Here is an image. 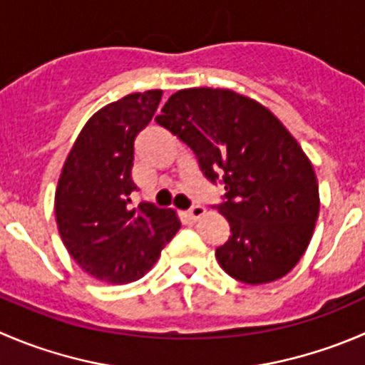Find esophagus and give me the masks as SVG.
Listing matches in <instances>:
<instances>
[{"label": "esophagus", "mask_w": 365, "mask_h": 365, "mask_svg": "<svg viewBox=\"0 0 365 365\" xmlns=\"http://www.w3.org/2000/svg\"><path fill=\"white\" fill-rule=\"evenodd\" d=\"M187 215H189L190 219H200L201 215H205V208L201 207V205H192V207L187 210Z\"/></svg>", "instance_id": "esophagus-1"}]
</instances>
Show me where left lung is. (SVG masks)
I'll use <instances>...</instances> for the list:
<instances>
[{
  "label": "left lung",
  "instance_id": "obj_1",
  "mask_svg": "<svg viewBox=\"0 0 365 365\" xmlns=\"http://www.w3.org/2000/svg\"><path fill=\"white\" fill-rule=\"evenodd\" d=\"M155 121L192 150L230 233L215 250L230 277L260 285L285 277L312 239L319 189L307 155L265 107L226 88H185Z\"/></svg>",
  "mask_w": 365,
  "mask_h": 365
}]
</instances>
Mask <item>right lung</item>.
Listing matches in <instances>:
<instances>
[{
  "label": "right lung",
  "instance_id": "obj_1",
  "mask_svg": "<svg viewBox=\"0 0 365 365\" xmlns=\"http://www.w3.org/2000/svg\"><path fill=\"white\" fill-rule=\"evenodd\" d=\"M162 91L128 94L88 119L67 155L55 194L60 237L91 277L139 280L176 235L173 210L140 201L132 208L133 143L150 125Z\"/></svg>",
  "mask_w": 365,
  "mask_h": 365
}]
</instances>
